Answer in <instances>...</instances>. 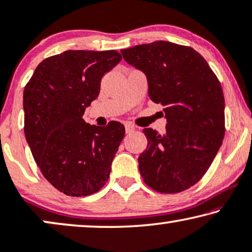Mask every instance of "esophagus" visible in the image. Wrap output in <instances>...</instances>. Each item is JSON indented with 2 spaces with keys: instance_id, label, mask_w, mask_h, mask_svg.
Instances as JSON below:
<instances>
[{
  "instance_id": "obj_1",
  "label": "esophagus",
  "mask_w": 252,
  "mask_h": 252,
  "mask_svg": "<svg viewBox=\"0 0 252 252\" xmlns=\"http://www.w3.org/2000/svg\"><path fill=\"white\" fill-rule=\"evenodd\" d=\"M135 130H136V126H133V124H130V123L126 124V133H131L135 131Z\"/></svg>"
}]
</instances>
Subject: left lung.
Listing matches in <instances>:
<instances>
[{
	"label": "left lung",
	"mask_w": 252,
	"mask_h": 252,
	"mask_svg": "<svg viewBox=\"0 0 252 252\" xmlns=\"http://www.w3.org/2000/svg\"><path fill=\"white\" fill-rule=\"evenodd\" d=\"M142 70L149 96L161 103L166 132L144 129L147 147L138 158L144 182L158 192L177 193L205 175L224 136V98L216 73L198 52L169 41L122 49Z\"/></svg>",
	"instance_id": "left-lung-1"
}]
</instances>
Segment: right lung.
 I'll list each match as a JSON object with an SVG mask.
<instances>
[{
  "label": "right lung",
  "mask_w": 252,
  "mask_h": 252,
  "mask_svg": "<svg viewBox=\"0 0 252 252\" xmlns=\"http://www.w3.org/2000/svg\"><path fill=\"white\" fill-rule=\"evenodd\" d=\"M122 60L116 50H66L40 63L23 96L24 132L45 179L72 197L95 193L108 181L124 126L86 123L102 76Z\"/></svg>",
  "instance_id": "obj_1"
}]
</instances>
